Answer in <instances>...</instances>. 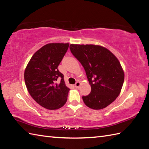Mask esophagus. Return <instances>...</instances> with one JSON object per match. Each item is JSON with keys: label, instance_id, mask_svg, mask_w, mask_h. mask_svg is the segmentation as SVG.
Wrapping results in <instances>:
<instances>
[{"label": "esophagus", "instance_id": "1", "mask_svg": "<svg viewBox=\"0 0 149 149\" xmlns=\"http://www.w3.org/2000/svg\"><path fill=\"white\" fill-rule=\"evenodd\" d=\"M80 86H81V82H77L75 83V87L76 88H79V87H80Z\"/></svg>", "mask_w": 149, "mask_h": 149}]
</instances>
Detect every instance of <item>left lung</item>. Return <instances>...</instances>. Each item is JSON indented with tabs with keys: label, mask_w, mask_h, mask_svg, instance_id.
Here are the masks:
<instances>
[{
	"label": "left lung",
	"mask_w": 149,
	"mask_h": 149,
	"mask_svg": "<svg viewBox=\"0 0 149 149\" xmlns=\"http://www.w3.org/2000/svg\"><path fill=\"white\" fill-rule=\"evenodd\" d=\"M71 53L86 71L91 91L82 96L86 106L94 110L105 108L120 94L124 80L118 59L106 47L94 44H70Z\"/></svg>",
	"instance_id": "1"
}]
</instances>
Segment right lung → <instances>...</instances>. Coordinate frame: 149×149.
Returning <instances> with one entry per match:
<instances>
[{"label":"right lung","mask_w":149,"mask_h":149,"mask_svg":"<svg viewBox=\"0 0 149 149\" xmlns=\"http://www.w3.org/2000/svg\"><path fill=\"white\" fill-rule=\"evenodd\" d=\"M68 43H49L37 51L24 72L27 90L44 108L56 110L67 102L70 90L58 67L65 56ZM58 80H60L58 83Z\"/></svg>","instance_id":"add662e5"}]
</instances>
